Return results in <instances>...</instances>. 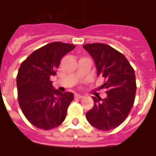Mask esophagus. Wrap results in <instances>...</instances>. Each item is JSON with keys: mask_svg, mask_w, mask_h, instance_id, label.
Returning <instances> with one entry per match:
<instances>
[{"mask_svg": "<svg viewBox=\"0 0 156 156\" xmlns=\"http://www.w3.org/2000/svg\"><path fill=\"white\" fill-rule=\"evenodd\" d=\"M75 98H83V95L79 94H76Z\"/></svg>", "mask_w": 156, "mask_h": 156, "instance_id": "esophagus-1", "label": "esophagus"}]
</instances>
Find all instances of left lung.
<instances>
[{
	"label": "left lung",
	"instance_id": "left-lung-1",
	"mask_svg": "<svg viewBox=\"0 0 156 156\" xmlns=\"http://www.w3.org/2000/svg\"><path fill=\"white\" fill-rule=\"evenodd\" d=\"M94 60L98 76L104 77L101 86L107 98L93 97L94 107L86 113L87 121L99 130L108 131L122 123L134 103L137 90L134 69L122 53L105 44L83 45Z\"/></svg>",
	"mask_w": 156,
	"mask_h": 156
}]
</instances>
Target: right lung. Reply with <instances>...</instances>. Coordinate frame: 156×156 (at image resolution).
<instances>
[{"mask_svg": "<svg viewBox=\"0 0 156 156\" xmlns=\"http://www.w3.org/2000/svg\"><path fill=\"white\" fill-rule=\"evenodd\" d=\"M75 45L53 42L34 51L22 62L17 83L18 101L29 122L48 130L62 124L73 94L54 89L50 77L56 75L60 61Z\"/></svg>", "mask_w": 156, "mask_h": 156, "instance_id": "add662e5", "label": "right lung"}]
</instances>
